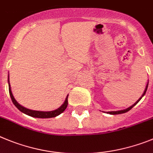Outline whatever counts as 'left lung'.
I'll list each match as a JSON object with an SVG mask.
<instances>
[{
	"mask_svg": "<svg viewBox=\"0 0 153 153\" xmlns=\"http://www.w3.org/2000/svg\"><path fill=\"white\" fill-rule=\"evenodd\" d=\"M148 82H147V84H146V89H145V90H144V92L143 93V95H142V96H141L140 98V99H138V100L137 101V102H135V103H134V105H131V107H129V108H126V109H124V110H120V111H108V112H107V113H108V114H123V113H126V112H127V111H129L131 110V108H132L133 107H134V106H135L137 104V103H138L139 102H140V100L141 99H142L143 97L144 96V95H145L146 94V90H147V88H148Z\"/></svg>",
	"mask_w": 153,
	"mask_h": 153,
	"instance_id": "obj_1",
	"label": "left lung"
}]
</instances>
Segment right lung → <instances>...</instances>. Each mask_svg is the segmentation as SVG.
Segmentation results:
<instances>
[{"mask_svg": "<svg viewBox=\"0 0 153 153\" xmlns=\"http://www.w3.org/2000/svg\"><path fill=\"white\" fill-rule=\"evenodd\" d=\"M8 85H9V92L11 100H12L13 103L14 104V105L21 112L24 113V114H27V115L31 116V117H38V118H50V117H54L56 116L59 115L62 113L63 111H64L66 108L67 107V105H68V102H67V97L66 98L65 101H64V104L59 107L57 109L54 111H34V110H30V109H28L26 108L23 107L21 105H19L17 102H16V99H14L13 96V93L11 92L10 89V81H9V76H8Z\"/></svg>", "mask_w": 153, "mask_h": 153, "instance_id": "right-lung-1", "label": "right lung"}]
</instances>
